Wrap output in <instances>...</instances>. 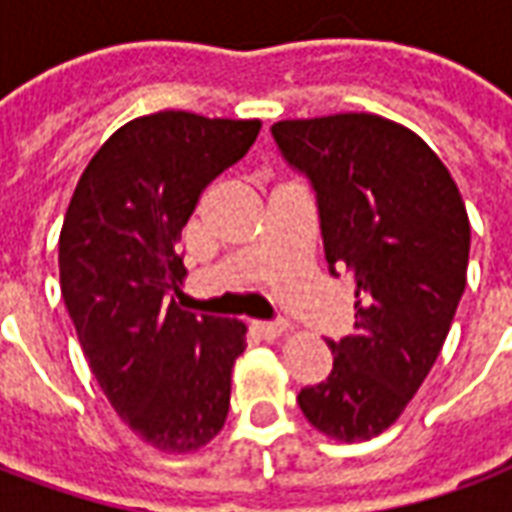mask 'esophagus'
<instances>
[{"instance_id":"34e87169","label":"esophagus","mask_w":512,"mask_h":512,"mask_svg":"<svg viewBox=\"0 0 512 512\" xmlns=\"http://www.w3.org/2000/svg\"><path fill=\"white\" fill-rule=\"evenodd\" d=\"M255 329L260 337H266V340H277L285 332H290V326L285 321H260L255 323Z\"/></svg>"}]
</instances>
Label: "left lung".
Segmentation results:
<instances>
[{
	"instance_id": "left-lung-1",
	"label": "left lung",
	"mask_w": 512,
	"mask_h": 512,
	"mask_svg": "<svg viewBox=\"0 0 512 512\" xmlns=\"http://www.w3.org/2000/svg\"><path fill=\"white\" fill-rule=\"evenodd\" d=\"M279 153L310 180L329 271L356 282L354 334L299 406L337 441L384 433L447 340L469 266V216L450 169L414 131L365 112L282 120Z\"/></svg>"
}]
</instances>
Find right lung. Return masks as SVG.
Here are the masks:
<instances>
[{"label":"right lung","instance_id":"add662e5","mask_svg":"<svg viewBox=\"0 0 512 512\" xmlns=\"http://www.w3.org/2000/svg\"><path fill=\"white\" fill-rule=\"evenodd\" d=\"M260 120L191 112L136 117L76 183L60 233V285L95 381L120 419L161 452L222 430L241 321L183 312L178 255L202 189L246 156Z\"/></svg>","mask_w":512,"mask_h":512}]
</instances>
